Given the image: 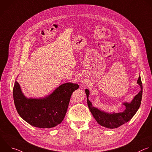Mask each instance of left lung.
<instances>
[{
	"label": "left lung",
	"instance_id": "1",
	"mask_svg": "<svg viewBox=\"0 0 152 152\" xmlns=\"http://www.w3.org/2000/svg\"><path fill=\"white\" fill-rule=\"evenodd\" d=\"M137 83L140 86V91L134 97L131 102L122 103V105L125 106V109L124 112L119 113H109L94 107L88 99L89 95V89H86L85 90L89 109L98 124L107 128H115L128 122L132 119L138 110L141 102L142 85L140 76L138 79Z\"/></svg>",
	"mask_w": 152,
	"mask_h": 152
}]
</instances>
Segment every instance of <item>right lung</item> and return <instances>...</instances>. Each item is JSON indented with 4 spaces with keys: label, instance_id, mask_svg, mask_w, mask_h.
<instances>
[{
    "label": "right lung",
    "instance_id": "right-lung-1",
    "mask_svg": "<svg viewBox=\"0 0 152 152\" xmlns=\"http://www.w3.org/2000/svg\"><path fill=\"white\" fill-rule=\"evenodd\" d=\"M78 88L77 83L67 82L45 97L28 98L15 80L13 89L14 104L19 115L30 125L40 128H53L63 121L71 95Z\"/></svg>",
    "mask_w": 152,
    "mask_h": 152
}]
</instances>
